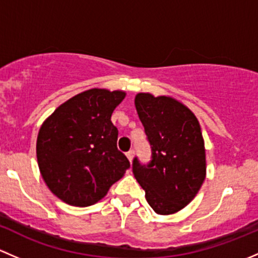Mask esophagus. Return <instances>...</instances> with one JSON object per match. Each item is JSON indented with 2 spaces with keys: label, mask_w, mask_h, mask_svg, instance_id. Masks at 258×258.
Masks as SVG:
<instances>
[{
  "label": "esophagus",
  "mask_w": 258,
  "mask_h": 258,
  "mask_svg": "<svg viewBox=\"0 0 258 258\" xmlns=\"http://www.w3.org/2000/svg\"><path fill=\"white\" fill-rule=\"evenodd\" d=\"M125 155H126V158H128V160L130 161V163H132L133 158H134V151H133V150H129L128 153L125 154Z\"/></svg>",
  "instance_id": "1"
}]
</instances>
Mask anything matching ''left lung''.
Segmentation results:
<instances>
[{
  "mask_svg": "<svg viewBox=\"0 0 258 258\" xmlns=\"http://www.w3.org/2000/svg\"><path fill=\"white\" fill-rule=\"evenodd\" d=\"M134 103L150 143L151 160L142 165L135 158L133 172L156 214H175L192 201L206 176L200 123L171 97L138 93Z\"/></svg>",
  "mask_w": 258,
  "mask_h": 258,
  "instance_id": "8db88e82",
  "label": "left lung"
}]
</instances>
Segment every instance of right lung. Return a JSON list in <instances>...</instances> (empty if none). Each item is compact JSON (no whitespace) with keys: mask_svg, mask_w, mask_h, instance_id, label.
Listing matches in <instances>:
<instances>
[{"mask_svg":"<svg viewBox=\"0 0 258 258\" xmlns=\"http://www.w3.org/2000/svg\"><path fill=\"white\" fill-rule=\"evenodd\" d=\"M123 90L93 88L60 104L37 137V161L48 188L78 208L97 204L130 164L116 148L118 129L110 118Z\"/></svg>","mask_w":258,"mask_h":258,"instance_id":"1","label":"right lung"}]
</instances>
